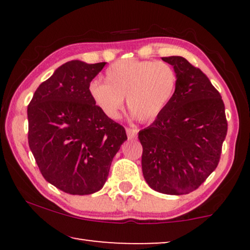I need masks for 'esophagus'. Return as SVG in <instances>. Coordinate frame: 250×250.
<instances>
[{"mask_svg": "<svg viewBox=\"0 0 250 250\" xmlns=\"http://www.w3.org/2000/svg\"><path fill=\"white\" fill-rule=\"evenodd\" d=\"M126 134H127L128 139H135L136 134H138V131H136V129H134V128L127 127V128H126Z\"/></svg>", "mask_w": 250, "mask_h": 250, "instance_id": "obj_1", "label": "esophagus"}]
</instances>
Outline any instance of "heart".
Listing matches in <instances>:
<instances>
[{
    "label": "heart",
    "instance_id": "obj_1",
    "mask_svg": "<svg viewBox=\"0 0 250 250\" xmlns=\"http://www.w3.org/2000/svg\"><path fill=\"white\" fill-rule=\"evenodd\" d=\"M177 75L168 63L151 60L116 61L105 70V83L92 82L88 94L110 119H117L126 98L128 110L140 122L156 119L170 104Z\"/></svg>",
    "mask_w": 250,
    "mask_h": 250
}]
</instances>
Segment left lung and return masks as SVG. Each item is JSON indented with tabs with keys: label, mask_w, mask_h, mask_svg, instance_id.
<instances>
[{
	"label": "left lung",
	"mask_w": 250,
	"mask_h": 250,
	"mask_svg": "<svg viewBox=\"0 0 250 250\" xmlns=\"http://www.w3.org/2000/svg\"><path fill=\"white\" fill-rule=\"evenodd\" d=\"M177 75L167 108L139 132L142 172L149 187L165 194H187L218 165L228 132L222 97L208 77L183 57L162 58Z\"/></svg>",
	"instance_id": "1"
}]
</instances>
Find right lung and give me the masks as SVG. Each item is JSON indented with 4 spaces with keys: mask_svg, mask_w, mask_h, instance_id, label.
<instances>
[{
    "mask_svg": "<svg viewBox=\"0 0 250 250\" xmlns=\"http://www.w3.org/2000/svg\"><path fill=\"white\" fill-rule=\"evenodd\" d=\"M105 62L68 61L37 87L29 102L28 143L44 179L70 194L102 189L125 128L108 118L88 94Z\"/></svg>",
    "mask_w": 250,
    "mask_h": 250,
    "instance_id": "add662e5",
    "label": "right lung"
}]
</instances>
